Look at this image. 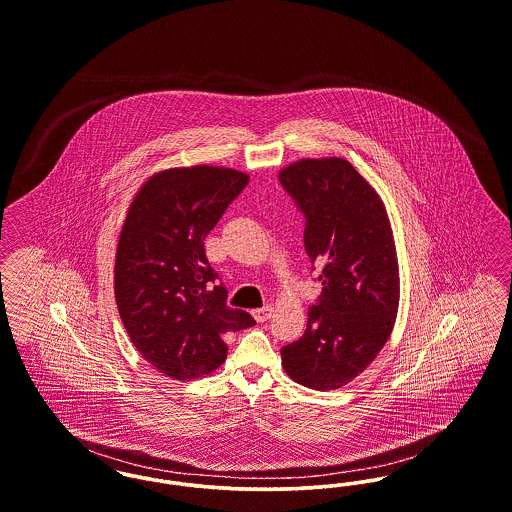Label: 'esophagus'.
Instances as JSON below:
<instances>
[{
  "instance_id": "esophagus-1",
  "label": "esophagus",
  "mask_w": 512,
  "mask_h": 512,
  "mask_svg": "<svg viewBox=\"0 0 512 512\" xmlns=\"http://www.w3.org/2000/svg\"><path fill=\"white\" fill-rule=\"evenodd\" d=\"M252 315H254V319H256L258 323H266L267 319H271V315H273V308H271V306H264V308H260V310H254Z\"/></svg>"
}]
</instances>
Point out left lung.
I'll return each instance as SVG.
<instances>
[{"label":"left lung","mask_w":512,"mask_h":512,"mask_svg":"<svg viewBox=\"0 0 512 512\" xmlns=\"http://www.w3.org/2000/svg\"><path fill=\"white\" fill-rule=\"evenodd\" d=\"M279 181L306 218L304 246L323 285L306 331L281 350L283 367L302 386L338 390L373 363L396 323L392 225L375 187L346 158L296 160Z\"/></svg>","instance_id":"8db88e82"}]
</instances>
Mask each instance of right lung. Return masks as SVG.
Wrapping results in <instances>:
<instances>
[{"label":"right lung","instance_id":"1","mask_svg":"<svg viewBox=\"0 0 512 512\" xmlns=\"http://www.w3.org/2000/svg\"><path fill=\"white\" fill-rule=\"evenodd\" d=\"M248 183L210 164L160 170L128 208L114 260V296L135 350L176 380L204 377L225 357L223 334L256 325L225 304L204 254L206 235Z\"/></svg>","mask_w":512,"mask_h":512}]
</instances>
